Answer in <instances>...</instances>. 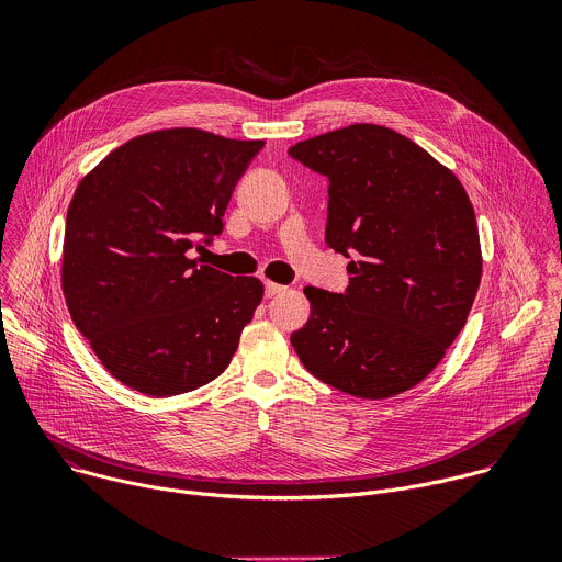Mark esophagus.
I'll list each match as a JSON object with an SVG mask.
<instances>
[{"label":"esophagus","instance_id":"esophagus-1","mask_svg":"<svg viewBox=\"0 0 562 562\" xmlns=\"http://www.w3.org/2000/svg\"><path fill=\"white\" fill-rule=\"evenodd\" d=\"M286 286L284 284H276V282H265V295L267 297H276L280 293H284Z\"/></svg>","mask_w":562,"mask_h":562}]
</instances>
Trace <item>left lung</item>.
I'll return each mask as SVG.
<instances>
[{"mask_svg": "<svg viewBox=\"0 0 562 562\" xmlns=\"http://www.w3.org/2000/svg\"><path fill=\"white\" fill-rule=\"evenodd\" d=\"M289 155L329 180L325 243L353 258L342 293L306 286L291 345L311 375L356 397H391L442 360L473 304L483 256L460 180L412 139L353 124Z\"/></svg>", "mask_w": 562, "mask_h": 562, "instance_id": "left-lung-1", "label": "left lung"}]
</instances>
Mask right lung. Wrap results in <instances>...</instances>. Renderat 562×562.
Listing matches in <instances>:
<instances>
[{"mask_svg": "<svg viewBox=\"0 0 562 562\" xmlns=\"http://www.w3.org/2000/svg\"><path fill=\"white\" fill-rule=\"evenodd\" d=\"M265 146L200 128L128 139L79 182L61 289L75 327L122 384L167 397L215 380L265 286L200 265L237 180Z\"/></svg>", "mask_w": 562, "mask_h": 562, "instance_id": "add662e5", "label": "right lung"}]
</instances>
